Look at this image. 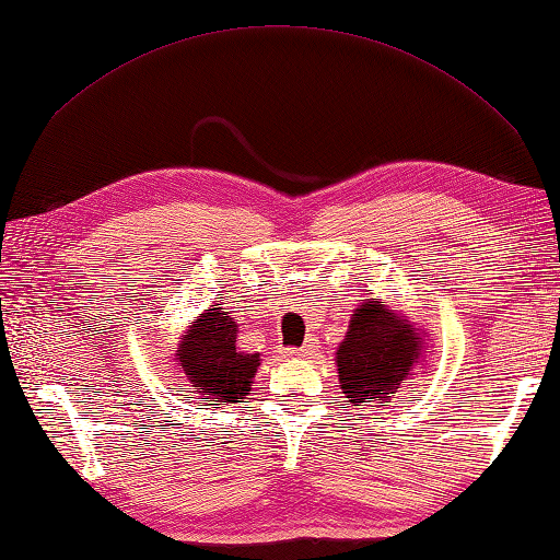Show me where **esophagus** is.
<instances>
[{
    "mask_svg": "<svg viewBox=\"0 0 560 560\" xmlns=\"http://www.w3.org/2000/svg\"><path fill=\"white\" fill-rule=\"evenodd\" d=\"M313 352H315V342H313V340H308V342L303 345V348H299V350H289L291 358H308V354H313Z\"/></svg>",
    "mask_w": 560,
    "mask_h": 560,
    "instance_id": "obj_1",
    "label": "esophagus"
}]
</instances>
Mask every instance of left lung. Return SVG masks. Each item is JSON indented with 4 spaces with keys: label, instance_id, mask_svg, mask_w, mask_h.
<instances>
[{
    "label": "left lung",
    "instance_id": "8db88e82",
    "mask_svg": "<svg viewBox=\"0 0 560 560\" xmlns=\"http://www.w3.org/2000/svg\"><path fill=\"white\" fill-rule=\"evenodd\" d=\"M429 335L382 299H364L352 311L335 352L340 389L352 406H389L392 396L423 370Z\"/></svg>",
    "mask_w": 560,
    "mask_h": 560
}]
</instances>
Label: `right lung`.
<instances>
[{
    "mask_svg": "<svg viewBox=\"0 0 560 560\" xmlns=\"http://www.w3.org/2000/svg\"><path fill=\"white\" fill-rule=\"evenodd\" d=\"M174 360L198 394L220 404L245 399L261 364L259 352L237 350V323L222 303L206 308L188 325L178 338Z\"/></svg>",
    "mask_w": 560,
    "mask_h": 560,
    "instance_id": "obj_1",
    "label": "right lung"
}]
</instances>
